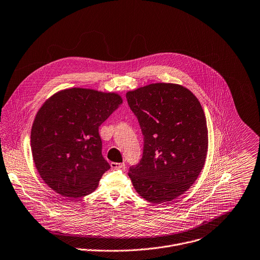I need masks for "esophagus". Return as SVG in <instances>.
Segmentation results:
<instances>
[{
    "instance_id": "34e87169",
    "label": "esophagus",
    "mask_w": 260,
    "mask_h": 260,
    "mask_svg": "<svg viewBox=\"0 0 260 260\" xmlns=\"http://www.w3.org/2000/svg\"><path fill=\"white\" fill-rule=\"evenodd\" d=\"M111 167L113 169H125L126 168V164L125 162H111Z\"/></svg>"
}]
</instances>
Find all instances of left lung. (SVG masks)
<instances>
[{
    "mask_svg": "<svg viewBox=\"0 0 260 260\" xmlns=\"http://www.w3.org/2000/svg\"><path fill=\"white\" fill-rule=\"evenodd\" d=\"M143 135L140 161L129 177L137 193L152 203L172 201L196 181L207 146L204 112L197 98L173 83H152L126 94Z\"/></svg>",
    "mask_w": 260,
    "mask_h": 260,
    "instance_id": "8db88e82",
    "label": "left lung"
}]
</instances>
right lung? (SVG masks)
I'll return each instance as SVG.
<instances>
[{"mask_svg":"<svg viewBox=\"0 0 260 260\" xmlns=\"http://www.w3.org/2000/svg\"><path fill=\"white\" fill-rule=\"evenodd\" d=\"M122 103L114 92L74 87L43 105L30 140L37 170L50 188L70 199L96 189L111 168L102 153L99 128Z\"/></svg>","mask_w":260,"mask_h":260,"instance_id":"1","label":"right lung"}]
</instances>
